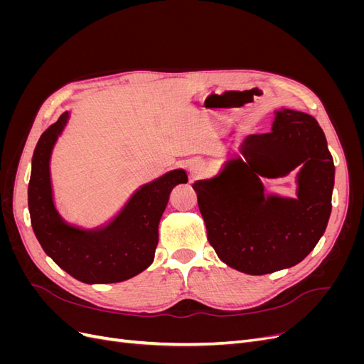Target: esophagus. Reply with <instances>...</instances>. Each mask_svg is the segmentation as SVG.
<instances>
[{
	"label": "esophagus",
	"instance_id": "1",
	"mask_svg": "<svg viewBox=\"0 0 364 364\" xmlns=\"http://www.w3.org/2000/svg\"><path fill=\"white\" fill-rule=\"evenodd\" d=\"M206 173H208V167H206V164L202 161H196L190 165V178L193 181L203 178Z\"/></svg>",
	"mask_w": 364,
	"mask_h": 364
}]
</instances>
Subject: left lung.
<instances>
[{
	"label": "left lung",
	"instance_id": "1",
	"mask_svg": "<svg viewBox=\"0 0 364 364\" xmlns=\"http://www.w3.org/2000/svg\"><path fill=\"white\" fill-rule=\"evenodd\" d=\"M215 178L197 181L208 241L229 267L267 274L301 262L323 235L334 188V161L323 130L308 114L281 109L269 134L249 135ZM299 164L296 200L263 193L259 176L287 175Z\"/></svg>",
	"mask_w": 364,
	"mask_h": 364
}]
</instances>
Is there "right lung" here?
<instances>
[{"mask_svg": "<svg viewBox=\"0 0 364 364\" xmlns=\"http://www.w3.org/2000/svg\"><path fill=\"white\" fill-rule=\"evenodd\" d=\"M63 112L41 135L31 159L28 211L31 226L43 252L86 284H112L136 277L155 258L159 220L176 185L188 182L185 170H173L142 185L119 214L106 226L80 229L68 225L53 202L50 158L68 123Z\"/></svg>", "mask_w": 364, "mask_h": 364, "instance_id": "right-lung-1", "label": "right lung"}]
</instances>
